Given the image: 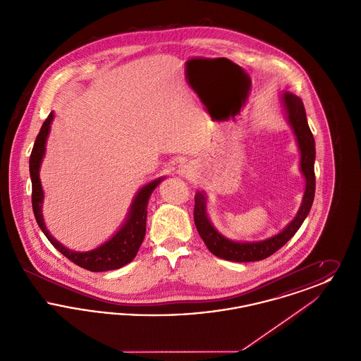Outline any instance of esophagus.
I'll return each mask as SVG.
<instances>
[{"instance_id":"esophagus-1","label":"esophagus","mask_w":361,"mask_h":361,"mask_svg":"<svg viewBox=\"0 0 361 361\" xmlns=\"http://www.w3.org/2000/svg\"><path fill=\"white\" fill-rule=\"evenodd\" d=\"M178 172L181 173V176H188L189 174L188 168H181V171H178Z\"/></svg>"}]
</instances>
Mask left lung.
<instances>
[{"label":"left lung","mask_w":361,"mask_h":361,"mask_svg":"<svg viewBox=\"0 0 361 361\" xmlns=\"http://www.w3.org/2000/svg\"><path fill=\"white\" fill-rule=\"evenodd\" d=\"M283 103L287 114V121L293 130L296 142L300 150V171L306 180V189L296 216L287 224L283 231L276 234L268 240L258 242H237L224 237L212 226L207 215V199L203 192H197L195 196V208L193 219L197 228L199 235L204 240L208 250L216 256L227 261L235 262H250L259 261L272 256L281 246H284L295 235L299 227L309 215L310 209L314 202L315 195V173H314V161H315V142L311 134L306 111L303 102L296 94L290 92L283 93Z\"/></svg>","instance_id":"obj_1"}]
</instances>
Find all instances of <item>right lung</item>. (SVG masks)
<instances>
[{"label": "right lung", "instance_id": "add662e5", "mask_svg": "<svg viewBox=\"0 0 361 361\" xmlns=\"http://www.w3.org/2000/svg\"><path fill=\"white\" fill-rule=\"evenodd\" d=\"M52 119H54V114L51 112L43 123L40 133L36 137L34 149L30 157V174L32 181V209H34L35 219L39 224L40 230L47 237V240L51 242L52 246L56 250H59L65 257L69 258L70 261L74 262L75 265L90 272H105V271L119 269L126 264L131 262L137 256V250L146 234L149 197L153 193V190L157 188V185L164 180V177H159L139 189L130 208L127 221L112 238H109L106 242H104L103 245L97 246L90 252L70 250L52 237L44 224L43 214H42L43 189L39 178V171H40L42 159L46 153V142L51 128Z\"/></svg>", "mask_w": 361, "mask_h": 361}]
</instances>
